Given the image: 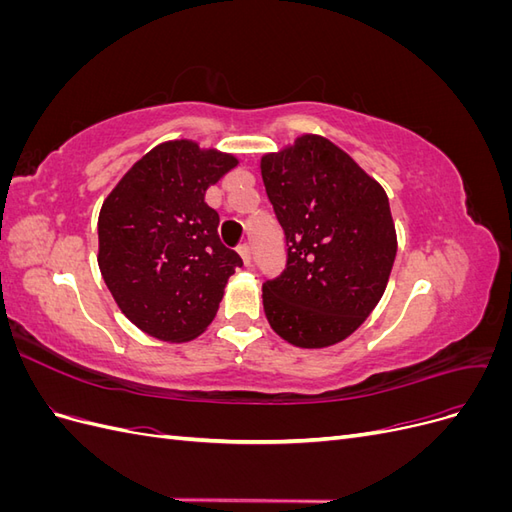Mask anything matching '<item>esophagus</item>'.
Masks as SVG:
<instances>
[{"label":"esophagus","instance_id":"1","mask_svg":"<svg viewBox=\"0 0 512 512\" xmlns=\"http://www.w3.org/2000/svg\"><path fill=\"white\" fill-rule=\"evenodd\" d=\"M237 252L241 254V258H243L245 265H250V260H252V250H250V245H247V243H241V245L237 247Z\"/></svg>","mask_w":512,"mask_h":512}]
</instances>
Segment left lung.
<instances>
[{
	"instance_id": "8db88e82",
	"label": "left lung",
	"mask_w": 512,
	"mask_h": 512,
	"mask_svg": "<svg viewBox=\"0 0 512 512\" xmlns=\"http://www.w3.org/2000/svg\"><path fill=\"white\" fill-rule=\"evenodd\" d=\"M286 239L284 271L262 284L277 335L299 348L342 342L382 297L397 254L386 192L346 151L305 134L260 162Z\"/></svg>"
}]
</instances>
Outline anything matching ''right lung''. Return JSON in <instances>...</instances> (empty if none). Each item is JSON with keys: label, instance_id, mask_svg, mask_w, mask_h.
I'll list each match as a JSON object with an SVG mask.
<instances>
[{"label": "right lung", "instance_id": "1", "mask_svg": "<svg viewBox=\"0 0 512 512\" xmlns=\"http://www.w3.org/2000/svg\"><path fill=\"white\" fill-rule=\"evenodd\" d=\"M237 160L196 143L151 149L104 200L98 265L121 312L164 342H188L218 314L241 256L220 241V215L205 203Z\"/></svg>", "mask_w": 512, "mask_h": 512}]
</instances>
